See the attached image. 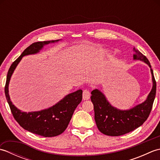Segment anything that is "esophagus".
<instances>
[{
	"label": "esophagus",
	"instance_id": "esophagus-1",
	"mask_svg": "<svg viewBox=\"0 0 160 160\" xmlns=\"http://www.w3.org/2000/svg\"><path fill=\"white\" fill-rule=\"evenodd\" d=\"M90 96H91V94H90V92H89V90H87V89H84V90L83 91L82 98H83V100H89V98H90Z\"/></svg>",
	"mask_w": 160,
	"mask_h": 160
}]
</instances>
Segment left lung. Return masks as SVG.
Returning <instances> with one entry per match:
<instances>
[{
	"label": "left lung",
	"mask_w": 160,
	"mask_h": 160,
	"mask_svg": "<svg viewBox=\"0 0 160 160\" xmlns=\"http://www.w3.org/2000/svg\"><path fill=\"white\" fill-rule=\"evenodd\" d=\"M133 60H140L151 68L152 87L144 102L128 109H120L108 101L99 89L91 91V100L94 106L95 120L99 131L109 136H120L140 127L147 120L156 94V82L148 60L133 47Z\"/></svg>",
	"instance_id": "obj_1"
}]
</instances>
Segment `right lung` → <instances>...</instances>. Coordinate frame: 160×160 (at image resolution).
<instances>
[{
    "mask_svg": "<svg viewBox=\"0 0 160 160\" xmlns=\"http://www.w3.org/2000/svg\"><path fill=\"white\" fill-rule=\"evenodd\" d=\"M60 40H61L33 43L12 63L7 76L5 93L13 118L24 129L43 137L57 136L65 131L75 109L82 101V91L79 89L67 94L56 104L45 109L27 113L13 104L9 94V84L12 74L22 57L38 53L45 45L58 42Z\"/></svg>",
    "mask_w": 160,
    "mask_h": 160,
    "instance_id": "add662e5",
    "label": "right lung"
}]
</instances>
